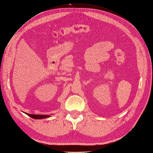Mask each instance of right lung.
<instances>
[{
    "mask_svg": "<svg viewBox=\"0 0 153 153\" xmlns=\"http://www.w3.org/2000/svg\"><path fill=\"white\" fill-rule=\"evenodd\" d=\"M25 114H27L28 116L34 119H43V118H46L49 117V115H32V114H29L25 113Z\"/></svg>",
    "mask_w": 153,
    "mask_h": 153,
    "instance_id": "add662e5",
    "label": "right lung"
}]
</instances>
